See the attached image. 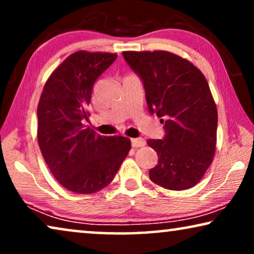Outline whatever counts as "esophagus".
Wrapping results in <instances>:
<instances>
[{"label":"esophagus","instance_id":"esophagus-1","mask_svg":"<svg viewBox=\"0 0 254 254\" xmlns=\"http://www.w3.org/2000/svg\"><path fill=\"white\" fill-rule=\"evenodd\" d=\"M131 145H133L134 148L143 147V145H145V141H144V138H142V137H138V138H131Z\"/></svg>","mask_w":254,"mask_h":254}]
</instances>
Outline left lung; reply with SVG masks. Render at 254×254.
<instances>
[{"label": "left lung", "instance_id": "1", "mask_svg": "<svg viewBox=\"0 0 254 254\" xmlns=\"http://www.w3.org/2000/svg\"><path fill=\"white\" fill-rule=\"evenodd\" d=\"M123 55L143 82L150 113L165 120V137L147 141L158 156L149 178L166 190L195 186L216 149L217 109L206 77L192 62L168 51Z\"/></svg>", "mask_w": 254, "mask_h": 254}]
</instances>
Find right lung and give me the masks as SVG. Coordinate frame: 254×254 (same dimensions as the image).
<instances>
[{
	"label": "right lung",
	"instance_id": "add662e5",
	"mask_svg": "<svg viewBox=\"0 0 254 254\" xmlns=\"http://www.w3.org/2000/svg\"><path fill=\"white\" fill-rule=\"evenodd\" d=\"M118 54L78 51L45 83L38 104V143L55 179L74 193L91 194L112 182L130 150L124 136H100L85 120L96 79Z\"/></svg>",
	"mask_w": 254,
	"mask_h": 254
}]
</instances>
